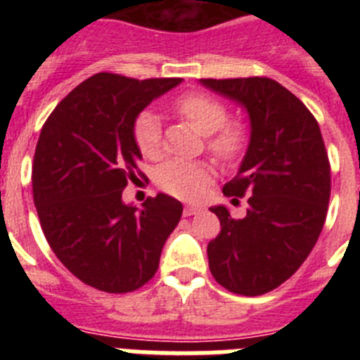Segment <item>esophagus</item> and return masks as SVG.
I'll list each match as a JSON object with an SVG mask.
<instances>
[{"label":"esophagus","mask_w":360,"mask_h":360,"mask_svg":"<svg viewBox=\"0 0 360 360\" xmlns=\"http://www.w3.org/2000/svg\"><path fill=\"white\" fill-rule=\"evenodd\" d=\"M200 211H202V207H198V205H187V207L184 209V216H193V214H198Z\"/></svg>","instance_id":"obj_1"}]
</instances>
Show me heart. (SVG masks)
I'll return each instance as SVG.
<instances>
[{
  "mask_svg": "<svg viewBox=\"0 0 360 360\" xmlns=\"http://www.w3.org/2000/svg\"><path fill=\"white\" fill-rule=\"evenodd\" d=\"M176 111L203 136L209 151L219 160H232L245 146V131L238 124H227V110L218 98L191 94L176 101ZM133 139L146 158L162 155V124L157 113L144 111L133 126ZM211 167L205 164L171 160L157 173V182L165 193L182 200H196L211 182Z\"/></svg>",
  "mask_w": 360,
  "mask_h": 360,
  "instance_id": "1",
  "label": "heart"
}]
</instances>
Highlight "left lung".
<instances>
[{
    "mask_svg": "<svg viewBox=\"0 0 360 360\" xmlns=\"http://www.w3.org/2000/svg\"><path fill=\"white\" fill-rule=\"evenodd\" d=\"M243 108L250 139L225 196L249 195L243 218L214 205L221 231L207 245L211 274L227 290L262 295L287 281L311 252L330 202V162L308 108L266 77L200 79ZM238 198H232V202Z\"/></svg>",
    "mask_w": 360,
    "mask_h": 360,
    "instance_id": "left-lung-1",
    "label": "left lung"
}]
</instances>
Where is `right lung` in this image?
<instances>
[{
  "label": "right lung",
  "mask_w": 360,
  "mask_h": 360,
  "mask_svg": "<svg viewBox=\"0 0 360 360\" xmlns=\"http://www.w3.org/2000/svg\"><path fill=\"white\" fill-rule=\"evenodd\" d=\"M182 79L95 73L57 104L41 129L32 165L44 238L82 283L124 294L155 276L182 203L158 193L142 209L124 203L142 153L133 126L146 106Z\"/></svg>",
  "instance_id": "obj_1"
}]
</instances>
